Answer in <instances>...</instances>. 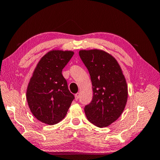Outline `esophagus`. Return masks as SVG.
I'll use <instances>...</instances> for the list:
<instances>
[{
  "label": "esophagus",
  "instance_id": "obj_1",
  "mask_svg": "<svg viewBox=\"0 0 160 160\" xmlns=\"http://www.w3.org/2000/svg\"><path fill=\"white\" fill-rule=\"evenodd\" d=\"M79 96H80V93H77L75 94V100H77L78 99V98H79Z\"/></svg>",
  "mask_w": 160,
  "mask_h": 160
}]
</instances>
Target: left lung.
Instances as JSON below:
<instances>
[{
  "instance_id": "left-lung-1",
  "label": "left lung",
  "mask_w": 160,
  "mask_h": 160,
  "mask_svg": "<svg viewBox=\"0 0 160 160\" xmlns=\"http://www.w3.org/2000/svg\"><path fill=\"white\" fill-rule=\"evenodd\" d=\"M79 56L91 76L93 96L84 111L89 122L105 127L121 116L128 98V88L121 67L109 53L82 50Z\"/></svg>"
}]
</instances>
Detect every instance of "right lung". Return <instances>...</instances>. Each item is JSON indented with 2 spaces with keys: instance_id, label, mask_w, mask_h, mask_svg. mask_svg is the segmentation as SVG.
Wrapping results in <instances>:
<instances>
[{
  "instance_id": "right-lung-1",
  "label": "right lung",
  "mask_w": 160,
  "mask_h": 160,
  "mask_svg": "<svg viewBox=\"0 0 160 160\" xmlns=\"http://www.w3.org/2000/svg\"><path fill=\"white\" fill-rule=\"evenodd\" d=\"M74 52L51 50L33 71L27 90V100L33 115L46 124L60 122L66 116L74 96L69 91L62 72Z\"/></svg>"
}]
</instances>
